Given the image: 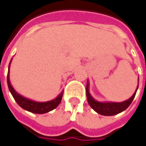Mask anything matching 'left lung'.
Segmentation results:
<instances>
[{"mask_svg":"<svg viewBox=\"0 0 146 146\" xmlns=\"http://www.w3.org/2000/svg\"><path fill=\"white\" fill-rule=\"evenodd\" d=\"M138 84H139V78H138ZM139 85V84H138ZM138 85L135 93L129 99H127L122 102H98L95 98L92 97L89 93V81L88 80L87 86H86V96H87L88 102L89 106L93 108L97 113L105 116H111L115 115L123 112L131 105L135 95L138 89Z\"/></svg>","mask_w":146,"mask_h":146,"instance_id":"obj_1","label":"left lung"}]
</instances>
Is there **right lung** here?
<instances>
[{
	"label": "right lung",
	"mask_w": 146,
	"mask_h": 146,
	"mask_svg": "<svg viewBox=\"0 0 146 146\" xmlns=\"http://www.w3.org/2000/svg\"><path fill=\"white\" fill-rule=\"evenodd\" d=\"M12 59L13 58H11L10 62L9 64L7 84H8V88L9 92L11 93L13 98L16 101V102L19 105V106H21L23 109H24L25 110H27V111L34 113V114H45V113H48L49 111L53 110V109H55L62 101V95H63V91H62L58 96L56 98L53 99V100L48 101V102H36L34 100L25 98V97H23L21 94H19L14 89L13 86L11 85V83H10V80H9V66H10V63L12 62Z\"/></svg>",
	"instance_id": "1"
}]
</instances>
